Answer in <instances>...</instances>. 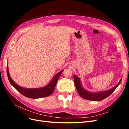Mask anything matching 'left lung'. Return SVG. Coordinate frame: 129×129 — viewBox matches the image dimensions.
Wrapping results in <instances>:
<instances>
[{"label": "left lung", "instance_id": "8db88e82", "mask_svg": "<svg viewBox=\"0 0 129 129\" xmlns=\"http://www.w3.org/2000/svg\"><path fill=\"white\" fill-rule=\"evenodd\" d=\"M122 79H120L119 83L117 84L116 85L115 87L110 89L99 92H90L87 91V90L84 89L82 87L80 79L76 75H74V83H75L77 91L80 96L85 100L92 101H102L105 98H107L109 96H110L115 91V90L117 88V87L119 85L121 82V81H122Z\"/></svg>", "mask_w": 129, "mask_h": 129}]
</instances>
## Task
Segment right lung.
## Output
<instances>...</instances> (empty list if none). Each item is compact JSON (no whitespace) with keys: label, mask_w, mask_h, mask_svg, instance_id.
<instances>
[{"label":"right lung","mask_w":129,"mask_h":129,"mask_svg":"<svg viewBox=\"0 0 129 129\" xmlns=\"http://www.w3.org/2000/svg\"><path fill=\"white\" fill-rule=\"evenodd\" d=\"M8 64L7 65V74L9 80L11 84L18 90L19 92L21 93L22 95H24L28 98L30 99H40L42 97H45L51 95L53 92L54 89L55 88L56 83L58 78L60 77L61 73L63 71L62 69L58 72L57 74L54 76L53 79L49 82V83L41 88H26L20 87V85H18L16 83L14 82V81L12 79L10 76Z\"/></svg>","instance_id":"1"}]
</instances>
